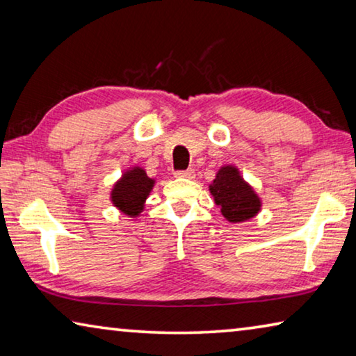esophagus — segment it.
Wrapping results in <instances>:
<instances>
[{"instance_id":"esophagus-1","label":"esophagus","mask_w":356,"mask_h":356,"mask_svg":"<svg viewBox=\"0 0 356 356\" xmlns=\"http://www.w3.org/2000/svg\"><path fill=\"white\" fill-rule=\"evenodd\" d=\"M176 177H184V179H195V171L186 170V171H176L174 172Z\"/></svg>"}]
</instances>
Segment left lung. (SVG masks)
<instances>
[{
    "label": "left lung",
    "instance_id": "left-lung-1",
    "mask_svg": "<svg viewBox=\"0 0 356 356\" xmlns=\"http://www.w3.org/2000/svg\"><path fill=\"white\" fill-rule=\"evenodd\" d=\"M210 195L229 222H245L257 216L262 200L236 165H222L209 185Z\"/></svg>",
    "mask_w": 356,
    "mask_h": 356
}]
</instances>
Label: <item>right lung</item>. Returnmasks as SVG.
<instances>
[{"label": "right lung", "mask_w": 356, "mask_h": 356, "mask_svg": "<svg viewBox=\"0 0 356 356\" xmlns=\"http://www.w3.org/2000/svg\"><path fill=\"white\" fill-rule=\"evenodd\" d=\"M155 184L156 180L149 177L143 166H130L113 184L110 201L122 215L129 216V218H136L144 212L146 201Z\"/></svg>", "instance_id": "add662e5"}]
</instances>
